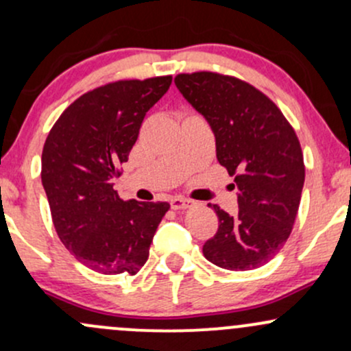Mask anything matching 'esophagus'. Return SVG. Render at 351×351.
<instances>
[{
    "instance_id": "1",
    "label": "esophagus",
    "mask_w": 351,
    "mask_h": 351,
    "mask_svg": "<svg viewBox=\"0 0 351 351\" xmlns=\"http://www.w3.org/2000/svg\"><path fill=\"white\" fill-rule=\"evenodd\" d=\"M170 204H171L173 209H188V208H191L193 204H195V201H191L188 198H173L170 201Z\"/></svg>"
}]
</instances>
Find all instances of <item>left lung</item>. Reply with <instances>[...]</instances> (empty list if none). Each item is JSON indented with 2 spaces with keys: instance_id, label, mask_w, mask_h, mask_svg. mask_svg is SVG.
<instances>
[{
  "instance_id": "obj_1",
  "label": "left lung",
  "mask_w": 351,
  "mask_h": 351,
  "mask_svg": "<svg viewBox=\"0 0 351 351\" xmlns=\"http://www.w3.org/2000/svg\"><path fill=\"white\" fill-rule=\"evenodd\" d=\"M175 84L211 125L217 162L234 176L237 188V215L208 204L219 228L204 243V257L228 271L261 267L287 243L299 211L305 165L295 130L245 80L199 71L178 74Z\"/></svg>"
}]
</instances>
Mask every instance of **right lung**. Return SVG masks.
<instances>
[{
	"label": "right lung",
	"instance_id": "obj_1",
	"mask_svg": "<svg viewBox=\"0 0 351 351\" xmlns=\"http://www.w3.org/2000/svg\"><path fill=\"white\" fill-rule=\"evenodd\" d=\"M171 75L128 79L92 88L52 125L43 148L41 180L60 243L86 267L135 276L150 254L168 203L123 201L112 180L136 142Z\"/></svg>",
	"mask_w": 351,
	"mask_h": 351
}]
</instances>
